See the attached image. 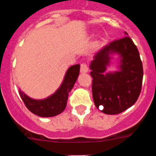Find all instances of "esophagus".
Here are the masks:
<instances>
[{
    "label": "esophagus",
    "mask_w": 156,
    "mask_h": 156,
    "mask_svg": "<svg viewBox=\"0 0 156 156\" xmlns=\"http://www.w3.org/2000/svg\"><path fill=\"white\" fill-rule=\"evenodd\" d=\"M88 72V67L86 64L82 63L80 66V73H86Z\"/></svg>",
    "instance_id": "34e87169"
}]
</instances>
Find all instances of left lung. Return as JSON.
<instances>
[{
	"label": "left lung",
	"mask_w": 156,
	"mask_h": 156,
	"mask_svg": "<svg viewBox=\"0 0 156 156\" xmlns=\"http://www.w3.org/2000/svg\"><path fill=\"white\" fill-rule=\"evenodd\" d=\"M125 35L128 34L125 32ZM114 55L118 56V70L106 72ZM92 94L95 106L108 115L131 107L141 90L143 66L138 50L129 37L110 43L94 55L90 64Z\"/></svg>",
	"instance_id": "1"
}]
</instances>
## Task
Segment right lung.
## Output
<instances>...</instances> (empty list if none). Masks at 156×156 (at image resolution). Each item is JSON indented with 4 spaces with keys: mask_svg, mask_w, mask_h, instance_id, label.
Masks as SVG:
<instances>
[{
    "mask_svg": "<svg viewBox=\"0 0 156 156\" xmlns=\"http://www.w3.org/2000/svg\"><path fill=\"white\" fill-rule=\"evenodd\" d=\"M80 67L79 64L69 67L58 90L46 98H32L19 89V95L27 108L31 112L41 117H52L62 113L67 105L69 93L79 76Z\"/></svg>",
    "mask_w": 156,
    "mask_h": 156,
    "instance_id": "add662e5",
    "label": "right lung"
}]
</instances>
